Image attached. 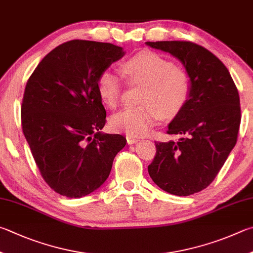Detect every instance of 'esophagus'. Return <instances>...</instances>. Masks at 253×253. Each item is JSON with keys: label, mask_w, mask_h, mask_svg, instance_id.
Listing matches in <instances>:
<instances>
[{"label": "esophagus", "mask_w": 253, "mask_h": 253, "mask_svg": "<svg viewBox=\"0 0 253 253\" xmlns=\"http://www.w3.org/2000/svg\"><path fill=\"white\" fill-rule=\"evenodd\" d=\"M126 139H127V142L129 145L136 144V142L139 141V138H137V137H134V136H130V135H127L126 136Z\"/></svg>", "instance_id": "esophagus-1"}]
</instances>
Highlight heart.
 Here are the masks:
<instances>
[{
    "instance_id": "1",
    "label": "heart",
    "mask_w": 253,
    "mask_h": 253,
    "mask_svg": "<svg viewBox=\"0 0 253 253\" xmlns=\"http://www.w3.org/2000/svg\"><path fill=\"white\" fill-rule=\"evenodd\" d=\"M130 84L142 85L139 106L128 107L112 116L109 124L115 131L141 136L160 117H169L180 111L189 96L190 79L187 73L155 52L145 50L127 59L121 66ZM97 88L103 103L116 108L121 102L123 80L112 70L98 77Z\"/></svg>"
}]
</instances>
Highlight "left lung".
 Wrapping results in <instances>:
<instances>
[{"label":"left lung","mask_w":253,"mask_h":253,"mask_svg":"<svg viewBox=\"0 0 253 253\" xmlns=\"http://www.w3.org/2000/svg\"><path fill=\"white\" fill-rule=\"evenodd\" d=\"M169 53L190 79L189 96L168 125L178 140L156 142L148 166L153 181L176 196H189L208 187L236 146L241 122L240 98L228 68L208 49L191 42H146Z\"/></svg>","instance_id":"obj_1"}]
</instances>
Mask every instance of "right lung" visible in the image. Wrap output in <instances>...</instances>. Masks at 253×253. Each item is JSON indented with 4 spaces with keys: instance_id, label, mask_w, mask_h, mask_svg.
Returning <instances> with one entry per match:
<instances>
[{
    "instance_id": "add662e5",
    "label": "right lung",
    "mask_w": 253,
    "mask_h": 253,
    "mask_svg": "<svg viewBox=\"0 0 253 253\" xmlns=\"http://www.w3.org/2000/svg\"><path fill=\"white\" fill-rule=\"evenodd\" d=\"M124 55L111 43L70 41L50 50L27 81L23 134L44 180L59 195L82 198L98 189L126 145L124 136L100 131L106 111L97 88L100 73Z\"/></svg>"
}]
</instances>
